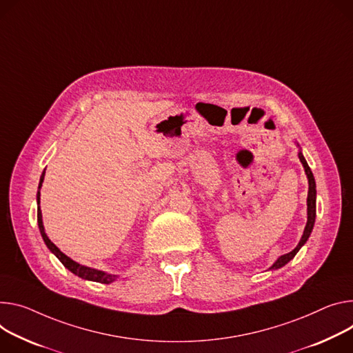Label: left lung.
<instances>
[{"label": "left lung", "instance_id": "8db88e82", "mask_svg": "<svg viewBox=\"0 0 353 353\" xmlns=\"http://www.w3.org/2000/svg\"><path fill=\"white\" fill-rule=\"evenodd\" d=\"M297 143V142H296ZM297 146L300 148V145L297 143ZM299 159L300 162L304 168V172L307 174V179H308V196H307V223H305V228H304V232H303V236L299 242V245L292 250L288 252L285 254H281L280 258L269 268V270H277L283 266H285L288 262H290L294 256L297 254V252L304 246V243L308 241L311 232H312V228H314V222H315V214H316V207H315V201H316V188H315V179H314V174L307 163L305 157L303 156V152L301 149L299 150Z\"/></svg>", "mask_w": 353, "mask_h": 353}]
</instances>
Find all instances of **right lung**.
<instances>
[{"label":"right lung","mask_w":353,"mask_h":353,"mask_svg":"<svg viewBox=\"0 0 353 353\" xmlns=\"http://www.w3.org/2000/svg\"><path fill=\"white\" fill-rule=\"evenodd\" d=\"M46 170V169H45ZM45 170L41 176V180H39V187H38V194H37V203H38V227H39V231H41V235L43 238V242L46 243L48 249L56 256V258L63 263V266H65L66 269H69L72 273H74L76 276L84 279V280H90V281H97V283H103V284H110L112 281H115L118 279L117 274H111V273H107V272H103V270H99V269H94V268H88V266H84V265H80L77 262H74L73 259H70L68 254L63 253L49 238L48 235L45 234V228H43V222H42V211H41V187H42V183H43V179H45Z\"/></svg>","instance_id":"1"}]
</instances>
